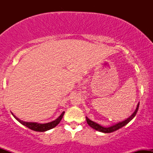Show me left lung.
<instances>
[{
  "label": "left lung",
  "mask_w": 153,
  "mask_h": 153,
  "mask_svg": "<svg viewBox=\"0 0 153 153\" xmlns=\"http://www.w3.org/2000/svg\"><path fill=\"white\" fill-rule=\"evenodd\" d=\"M139 105H140V103H138V104H137V108H136V109H135L134 112L130 116V117H129V118L125 119V120L123 121V122H119V123H117V124H114V125L111 126V127H103V126H101L100 124H97V123H96V122H93V121L90 120V119H89L86 117L87 123L91 127L93 128V129H96V130H97L99 131H101V132H103V133L113 132V131L117 130V129H120V128H122V127H124V126H125L126 124H127L128 123L130 122L131 119L134 118V117H135V115H136L137 112V111H138Z\"/></svg>",
  "instance_id": "8db88e82"
}]
</instances>
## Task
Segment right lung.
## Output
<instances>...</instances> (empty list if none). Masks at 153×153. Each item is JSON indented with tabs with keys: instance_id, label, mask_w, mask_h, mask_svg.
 Here are the masks:
<instances>
[{
	"instance_id": "1",
	"label": "right lung",
	"mask_w": 153,
	"mask_h": 153,
	"mask_svg": "<svg viewBox=\"0 0 153 153\" xmlns=\"http://www.w3.org/2000/svg\"><path fill=\"white\" fill-rule=\"evenodd\" d=\"M12 114V113H11ZM65 111H63L61 115L55 120L52 121L51 122L46 123V124H40V123H36V122H24V121L20 120L19 118H17L15 115H13V114H12V115L14 117V118L16 119L18 122H19L21 124L24 125L25 127L29 128L31 130H34L36 131H46L47 130H50V129H52V128L55 127L57 124L60 122L61 119H62L63 115H64Z\"/></svg>"
}]
</instances>
